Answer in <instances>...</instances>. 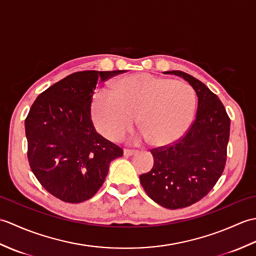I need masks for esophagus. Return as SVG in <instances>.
I'll return each instance as SVG.
<instances>
[{
    "label": "esophagus",
    "mask_w": 256,
    "mask_h": 256,
    "mask_svg": "<svg viewBox=\"0 0 256 256\" xmlns=\"http://www.w3.org/2000/svg\"><path fill=\"white\" fill-rule=\"evenodd\" d=\"M123 154H124V156H132V155H134V154H136V150H128V148H124V150H123Z\"/></svg>",
    "instance_id": "1"
}]
</instances>
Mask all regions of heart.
Wrapping results in <instances>:
<instances>
[{
	"mask_svg": "<svg viewBox=\"0 0 256 256\" xmlns=\"http://www.w3.org/2000/svg\"><path fill=\"white\" fill-rule=\"evenodd\" d=\"M197 96L188 84L150 74H134L113 84V94L94 96L91 114L96 128L110 140H120L136 121L140 138L155 146L176 142L194 116Z\"/></svg>",
	"mask_w": 256,
	"mask_h": 256,
	"instance_id": "heart-1",
	"label": "heart"
}]
</instances>
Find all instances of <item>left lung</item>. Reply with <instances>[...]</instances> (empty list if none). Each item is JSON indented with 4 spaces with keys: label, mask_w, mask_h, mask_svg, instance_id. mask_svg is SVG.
Masks as SVG:
<instances>
[{
    "label": "left lung",
    "mask_w": 256,
    "mask_h": 256,
    "mask_svg": "<svg viewBox=\"0 0 256 256\" xmlns=\"http://www.w3.org/2000/svg\"><path fill=\"white\" fill-rule=\"evenodd\" d=\"M188 81L198 96L196 118L184 136L150 150L152 170L140 180L146 194L167 209L186 208L202 199L224 172L230 136V118L208 86L179 70L167 72Z\"/></svg>",
    "instance_id": "obj_1"
}]
</instances>
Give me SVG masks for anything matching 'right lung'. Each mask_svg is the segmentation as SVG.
<instances>
[{"instance_id": "add662e5", "label": "right lung", "mask_w": 256, "mask_h": 256, "mask_svg": "<svg viewBox=\"0 0 256 256\" xmlns=\"http://www.w3.org/2000/svg\"><path fill=\"white\" fill-rule=\"evenodd\" d=\"M124 70L67 76L37 96L25 120L27 158L37 180L64 202L90 199L104 182L120 146L96 131L91 103L96 84Z\"/></svg>"}]
</instances>
